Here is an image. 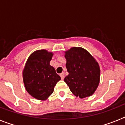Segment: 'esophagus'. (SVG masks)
<instances>
[{
  "label": "esophagus",
  "instance_id": "1",
  "mask_svg": "<svg viewBox=\"0 0 125 125\" xmlns=\"http://www.w3.org/2000/svg\"><path fill=\"white\" fill-rule=\"evenodd\" d=\"M60 75L62 79H63V78H64V73H62Z\"/></svg>",
  "mask_w": 125,
  "mask_h": 125
}]
</instances>
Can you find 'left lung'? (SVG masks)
<instances>
[{"label": "left lung", "mask_w": 125, "mask_h": 125, "mask_svg": "<svg viewBox=\"0 0 125 125\" xmlns=\"http://www.w3.org/2000/svg\"><path fill=\"white\" fill-rule=\"evenodd\" d=\"M69 74L64 81L71 91L80 99L94 93L100 81V67L94 58L81 47H73L65 52Z\"/></svg>", "instance_id": "left-lung-1"}]
</instances>
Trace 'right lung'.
Returning a JSON list of instances; mask_svg holds the SVG:
<instances>
[{
	"label": "right lung",
	"instance_id": "1",
	"mask_svg": "<svg viewBox=\"0 0 125 125\" xmlns=\"http://www.w3.org/2000/svg\"><path fill=\"white\" fill-rule=\"evenodd\" d=\"M52 52L38 50L27 60L22 72L25 89L32 97L46 100L54 91V87L60 76L50 65Z\"/></svg>",
	"mask_w": 125,
	"mask_h": 125
}]
</instances>
